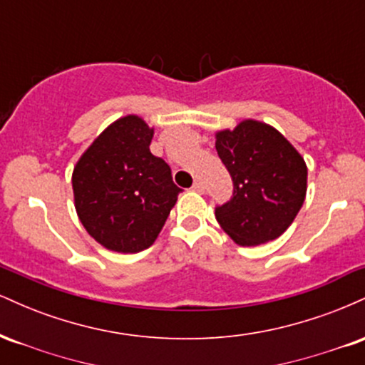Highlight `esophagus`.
Returning a JSON list of instances; mask_svg holds the SVG:
<instances>
[{
    "mask_svg": "<svg viewBox=\"0 0 365 365\" xmlns=\"http://www.w3.org/2000/svg\"><path fill=\"white\" fill-rule=\"evenodd\" d=\"M192 190L197 192V194H204V185H202V182H194V185H192Z\"/></svg>",
    "mask_w": 365,
    "mask_h": 365,
    "instance_id": "esophagus-1",
    "label": "esophagus"
}]
</instances>
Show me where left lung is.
Returning <instances> with one entry per match:
<instances>
[{
  "instance_id": "left-lung-1",
  "label": "left lung",
  "mask_w": 365,
  "mask_h": 365,
  "mask_svg": "<svg viewBox=\"0 0 365 365\" xmlns=\"http://www.w3.org/2000/svg\"><path fill=\"white\" fill-rule=\"evenodd\" d=\"M216 150L233 180V197L216 209L226 235L242 247L282 237L307 194V165L290 140L264 121L247 118L217 130Z\"/></svg>"
}]
</instances>
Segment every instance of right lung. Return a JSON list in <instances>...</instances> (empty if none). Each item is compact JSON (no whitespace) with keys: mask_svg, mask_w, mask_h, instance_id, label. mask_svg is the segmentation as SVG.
Masks as SVG:
<instances>
[{"mask_svg":"<svg viewBox=\"0 0 365 365\" xmlns=\"http://www.w3.org/2000/svg\"><path fill=\"white\" fill-rule=\"evenodd\" d=\"M154 127L127 115L92 140L73 166V204L104 249L135 254L156 242L182 190L170 166L150 154Z\"/></svg>","mask_w":365,"mask_h":365,"instance_id":"add662e5","label":"right lung"}]
</instances>
